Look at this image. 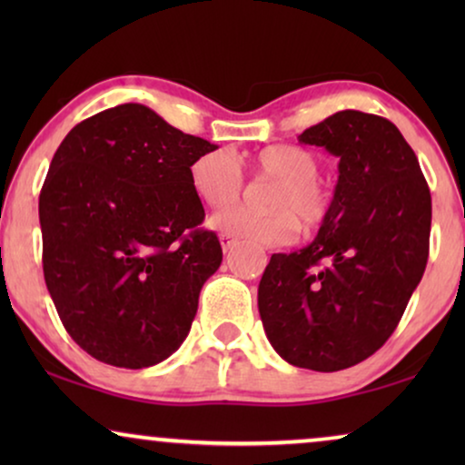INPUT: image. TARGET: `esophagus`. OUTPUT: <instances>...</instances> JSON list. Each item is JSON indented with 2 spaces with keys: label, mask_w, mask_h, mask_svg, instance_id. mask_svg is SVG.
I'll list each match as a JSON object with an SVG mask.
<instances>
[{
  "label": "esophagus",
  "mask_w": 465,
  "mask_h": 465,
  "mask_svg": "<svg viewBox=\"0 0 465 465\" xmlns=\"http://www.w3.org/2000/svg\"><path fill=\"white\" fill-rule=\"evenodd\" d=\"M220 243H222V247H224V252H228V250H232L234 245H237V239L231 237V234L222 232V234H220Z\"/></svg>",
  "instance_id": "34e87169"
}]
</instances>
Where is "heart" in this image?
<instances>
[{
    "mask_svg": "<svg viewBox=\"0 0 465 465\" xmlns=\"http://www.w3.org/2000/svg\"><path fill=\"white\" fill-rule=\"evenodd\" d=\"M256 177L275 180L266 203L271 209L232 207L212 220L220 232L253 243L283 245L296 237L301 222L317 228L328 218L330 201L320 183L322 163L313 152L301 145L275 143L247 158ZM190 186L212 209L231 207L243 194V171L228 150H212L190 164Z\"/></svg>",
    "mask_w": 465,
    "mask_h": 465,
    "instance_id": "b5f03b06",
    "label": "heart"
}]
</instances>
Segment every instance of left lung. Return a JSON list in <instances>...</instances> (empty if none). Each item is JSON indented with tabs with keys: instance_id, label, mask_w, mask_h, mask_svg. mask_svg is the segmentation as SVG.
Masks as SVG:
<instances>
[{
	"instance_id": "8db88e82",
	"label": "left lung",
	"mask_w": 465,
	"mask_h": 465,
	"mask_svg": "<svg viewBox=\"0 0 465 465\" xmlns=\"http://www.w3.org/2000/svg\"><path fill=\"white\" fill-rule=\"evenodd\" d=\"M298 142L339 158V182L317 237L271 256L258 311L288 364L334 372L371 358L402 320L428 264L431 196L387 118L336 112Z\"/></svg>"
}]
</instances>
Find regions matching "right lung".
Returning <instances> with one entry per match:
<instances>
[{"label":"right lung","instance_id":"obj_1","mask_svg":"<svg viewBox=\"0 0 465 465\" xmlns=\"http://www.w3.org/2000/svg\"><path fill=\"white\" fill-rule=\"evenodd\" d=\"M218 148L139 104L75 124L40 193L46 288L69 336L94 360L148 368L177 351L222 247L190 186Z\"/></svg>","mask_w":465,"mask_h":465}]
</instances>
